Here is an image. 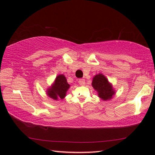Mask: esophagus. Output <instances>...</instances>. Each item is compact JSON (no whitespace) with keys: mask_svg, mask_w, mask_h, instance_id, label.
Here are the masks:
<instances>
[{"mask_svg":"<svg viewBox=\"0 0 155 155\" xmlns=\"http://www.w3.org/2000/svg\"><path fill=\"white\" fill-rule=\"evenodd\" d=\"M78 83H79L81 85H84L85 84V81L84 78H80V79H78Z\"/></svg>","mask_w":155,"mask_h":155,"instance_id":"esophagus-1","label":"esophagus"}]
</instances>
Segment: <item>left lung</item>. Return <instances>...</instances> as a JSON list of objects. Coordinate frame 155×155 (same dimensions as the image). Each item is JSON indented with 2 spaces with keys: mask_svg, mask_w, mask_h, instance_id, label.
<instances>
[{
  "mask_svg": "<svg viewBox=\"0 0 155 155\" xmlns=\"http://www.w3.org/2000/svg\"><path fill=\"white\" fill-rule=\"evenodd\" d=\"M91 85L98 91L100 98L103 99L104 101L111 99L115 94L111 84L109 83L107 78L102 74H97L94 77Z\"/></svg>",
  "mask_w": 155,
  "mask_h": 155,
  "instance_id": "left-lung-1",
  "label": "left lung"
}]
</instances>
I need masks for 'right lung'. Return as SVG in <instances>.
<instances>
[{
    "mask_svg": "<svg viewBox=\"0 0 155 155\" xmlns=\"http://www.w3.org/2000/svg\"><path fill=\"white\" fill-rule=\"evenodd\" d=\"M69 87L70 85L68 83L65 76L59 75L57 77L52 87L48 89V95L54 100L63 99L65 96V94Z\"/></svg>",
    "mask_w": 155,
    "mask_h": 155,
    "instance_id": "add662e5",
    "label": "right lung"
}]
</instances>
